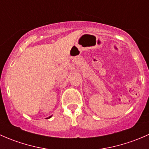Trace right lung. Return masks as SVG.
Returning a JSON list of instances; mask_svg holds the SVG:
<instances>
[{"mask_svg": "<svg viewBox=\"0 0 149 149\" xmlns=\"http://www.w3.org/2000/svg\"><path fill=\"white\" fill-rule=\"evenodd\" d=\"M51 118V116H50V117H49V118Z\"/></svg>", "mask_w": 149, "mask_h": 149, "instance_id": "add662e5", "label": "right lung"}]
</instances>
